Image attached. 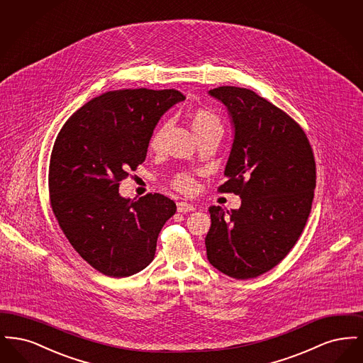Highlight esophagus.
<instances>
[{"label": "esophagus", "mask_w": 363, "mask_h": 363, "mask_svg": "<svg viewBox=\"0 0 363 363\" xmlns=\"http://www.w3.org/2000/svg\"><path fill=\"white\" fill-rule=\"evenodd\" d=\"M177 209H178V212H181V213H188V212L194 211L196 208H194L193 204H189V203H186V201H179V203L177 204Z\"/></svg>", "instance_id": "obj_1"}]
</instances>
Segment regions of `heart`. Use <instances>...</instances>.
<instances>
[{"instance_id": "heart-1", "label": "heart", "mask_w": 363, "mask_h": 363, "mask_svg": "<svg viewBox=\"0 0 363 363\" xmlns=\"http://www.w3.org/2000/svg\"><path fill=\"white\" fill-rule=\"evenodd\" d=\"M190 123L196 135H201L209 129H222L219 116L209 107H197L190 113ZM170 129V121H163L150 138V148L159 152L164 145V138ZM174 188L182 193H191L196 189V179L189 173H179L173 179Z\"/></svg>"}]
</instances>
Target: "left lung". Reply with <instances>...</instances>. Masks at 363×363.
Instances as JSON below:
<instances>
[{"label": "left lung", "instance_id": "left-lung-1", "mask_svg": "<svg viewBox=\"0 0 363 363\" xmlns=\"http://www.w3.org/2000/svg\"><path fill=\"white\" fill-rule=\"evenodd\" d=\"M234 125L219 193L241 197L240 209L209 207L208 261L240 280L259 277L284 259L302 234L315 188V162L299 123L255 91L213 88Z\"/></svg>", "mask_w": 363, "mask_h": 363}]
</instances>
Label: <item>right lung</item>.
Wrapping results in <instances>:
<instances>
[{"label": "right lung", "instance_id": "obj_1", "mask_svg": "<svg viewBox=\"0 0 363 363\" xmlns=\"http://www.w3.org/2000/svg\"><path fill=\"white\" fill-rule=\"evenodd\" d=\"M184 99L177 89L108 91L73 113L54 141V216L82 259L106 277H130L150 265L157 235L177 211L160 193L130 200L118 189L145 160L160 117Z\"/></svg>", "mask_w": 363, "mask_h": 363}]
</instances>
